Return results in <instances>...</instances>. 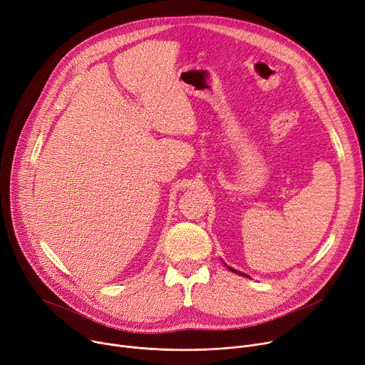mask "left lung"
<instances>
[{
  "mask_svg": "<svg viewBox=\"0 0 365 365\" xmlns=\"http://www.w3.org/2000/svg\"><path fill=\"white\" fill-rule=\"evenodd\" d=\"M227 269H229V270H230V272H233V273H236V274H240V276H245V277H250V276H247V274H245V273H240V272H237V270H235V269H232V267H229V265H227Z\"/></svg>",
  "mask_w": 365,
  "mask_h": 365,
  "instance_id": "obj_1",
  "label": "left lung"
}]
</instances>
